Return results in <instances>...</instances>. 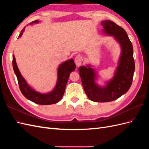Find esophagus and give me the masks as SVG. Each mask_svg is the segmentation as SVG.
<instances>
[{"instance_id":"34e87169","label":"esophagus","mask_w":149,"mask_h":149,"mask_svg":"<svg viewBox=\"0 0 149 149\" xmlns=\"http://www.w3.org/2000/svg\"><path fill=\"white\" fill-rule=\"evenodd\" d=\"M82 61H83V57H82V56L78 55H77V56H76V58H75V63L78 66L81 65Z\"/></svg>"}]
</instances>
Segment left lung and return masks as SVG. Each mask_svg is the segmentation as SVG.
Segmentation results:
<instances>
[{
    "mask_svg": "<svg viewBox=\"0 0 149 149\" xmlns=\"http://www.w3.org/2000/svg\"><path fill=\"white\" fill-rule=\"evenodd\" d=\"M101 25L104 32L113 36L119 43L122 51L114 76L104 87L100 86L94 81L96 74L89 65L79 68L86 94L90 100L97 102L114 101L127 93L131 86L135 71L132 44L126 31L111 20L102 21Z\"/></svg>",
    "mask_w": 149,
    "mask_h": 149,
    "instance_id": "obj_1",
    "label": "left lung"
}]
</instances>
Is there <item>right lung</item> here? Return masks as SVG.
<instances>
[{"label": "right lung", "instance_id": "right-lung-1", "mask_svg": "<svg viewBox=\"0 0 149 149\" xmlns=\"http://www.w3.org/2000/svg\"><path fill=\"white\" fill-rule=\"evenodd\" d=\"M38 22V20L33 21L30 23L29 25L37 24ZM24 30L25 28H24L23 30L21 31L19 38L23 34ZM12 57L13 68L17 78L20 90L22 94L26 99L40 105L53 104L57 103L61 100L65 93L66 85L67 84L68 80L70 74L76 68V65L73 59L68 60L63 62L58 67L57 83L55 88H54L53 91L48 93L42 94L35 91L26 82L23 76H22L19 68H18L14 55H13Z\"/></svg>", "mask_w": 149, "mask_h": 149}]
</instances>
